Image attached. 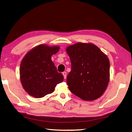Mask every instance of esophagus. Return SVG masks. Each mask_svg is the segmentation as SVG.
<instances>
[{
  "label": "esophagus",
  "instance_id": "obj_1",
  "mask_svg": "<svg viewBox=\"0 0 132 132\" xmlns=\"http://www.w3.org/2000/svg\"><path fill=\"white\" fill-rule=\"evenodd\" d=\"M62 74H63V76H64V79H65V78H66V72H65V71L63 72V73H62Z\"/></svg>",
  "mask_w": 132,
  "mask_h": 132
}]
</instances>
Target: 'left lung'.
<instances>
[{"label":"left lung","instance_id":"left-lung-1","mask_svg":"<svg viewBox=\"0 0 132 132\" xmlns=\"http://www.w3.org/2000/svg\"><path fill=\"white\" fill-rule=\"evenodd\" d=\"M71 71L67 84L72 93L84 101L100 98L107 88L110 78V62L107 55L91 43L78 42L67 47Z\"/></svg>","mask_w":132,"mask_h":132}]
</instances>
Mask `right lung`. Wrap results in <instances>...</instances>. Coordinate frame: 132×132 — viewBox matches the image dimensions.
<instances>
[{
  "label": "right lung",
  "instance_id": "add662e5",
  "mask_svg": "<svg viewBox=\"0 0 132 132\" xmlns=\"http://www.w3.org/2000/svg\"><path fill=\"white\" fill-rule=\"evenodd\" d=\"M58 46L39 45L26 54L20 66V79L27 93L42 98L52 93L56 85L63 82L64 77L58 73L51 56L59 50Z\"/></svg>",
  "mask_w": 132,
  "mask_h": 132
}]
</instances>
